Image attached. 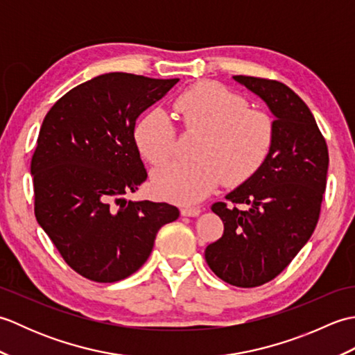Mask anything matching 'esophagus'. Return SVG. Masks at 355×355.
I'll list each match as a JSON object with an SVG mask.
<instances>
[{
	"label": "esophagus",
	"instance_id": "1",
	"mask_svg": "<svg viewBox=\"0 0 355 355\" xmlns=\"http://www.w3.org/2000/svg\"><path fill=\"white\" fill-rule=\"evenodd\" d=\"M180 212H182L183 216H198L201 214V209L200 207L184 206V207H182V210H180Z\"/></svg>",
	"mask_w": 355,
	"mask_h": 355
}]
</instances>
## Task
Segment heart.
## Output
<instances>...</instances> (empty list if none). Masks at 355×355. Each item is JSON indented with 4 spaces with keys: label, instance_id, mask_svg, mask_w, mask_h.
Masks as SVG:
<instances>
[{
    "label": "heart",
    "instance_id": "b5f03b06",
    "mask_svg": "<svg viewBox=\"0 0 355 355\" xmlns=\"http://www.w3.org/2000/svg\"><path fill=\"white\" fill-rule=\"evenodd\" d=\"M186 131L202 132L193 163H171L154 173L162 197L192 205L224 183L238 186L258 172L275 141L268 114L248 110L243 96L216 82H197L173 101ZM177 131L162 110L145 112L134 126V141L146 162L160 166L173 154Z\"/></svg>",
    "mask_w": 355,
    "mask_h": 355
}]
</instances>
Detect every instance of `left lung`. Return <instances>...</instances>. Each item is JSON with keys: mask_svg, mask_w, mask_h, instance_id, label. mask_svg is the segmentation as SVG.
<instances>
[{"mask_svg": "<svg viewBox=\"0 0 355 355\" xmlns=\"http://www.w3.org/2000/svg\"><path fill=\"white\" fill-rule=\"evenodd\" d=\"M233 79L273 112L275 141L262 168L225 197L229 202L212 206L224 223V233L206 247L205 256L224 282L252 288L282 273L311 238L329 157L310 108L291 88L271 79Z\"/></svg>", "mask_w": 355, "mask_h": 355, "instance_id": "left-lung-1", "label": "left lung"}]
</instances>
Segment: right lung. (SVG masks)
<instances>
[{
    "mask_svg": "<svg viewBox=\"0 0 355 355\" xmlns=\"http://www.w3.org/2000/svg\"><path fill=\"white\" fill-rule=\"evenodd\" d=\"M180 79L107 73L74 87L45 116L30 172L35 216L62 259L94 282H117L149 258L180 210L126 201L148 173L135 120Z\"/></svg>",
    "mask_w": 355,
    "mask_h": 355,
    "instance_id": "obj_1",
    "label": "right lung"
}]
</instances>
